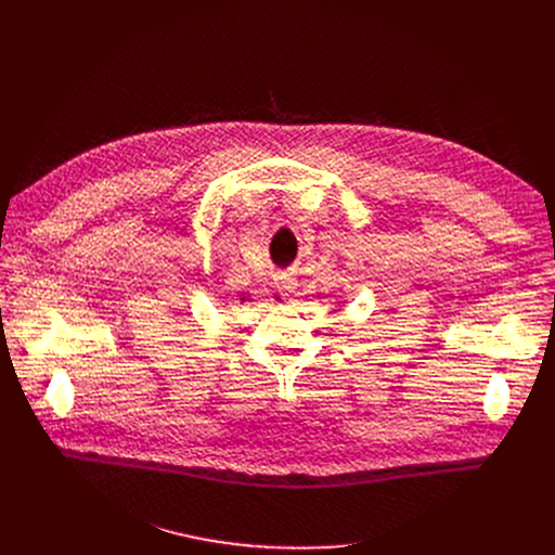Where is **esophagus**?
<instances>
[{"label":"esophagus","instance_id":"obj_1","mask_svg":"<svg viewBox=\"0 0 555 555\" xmlns=\"http://www.w3.org/2000/svg\"><path fill=\"white\" fill-rule=\"evenodd\" d=\"M298 285V279L292 274V272H281L274 276V287L281 292V294H292Z\"/></svg>","mask_w":555,"mask_h":555}]
</instances>
